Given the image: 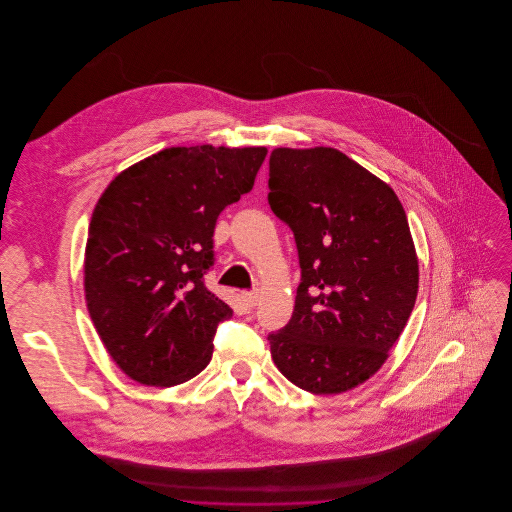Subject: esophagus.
<instances>
[{"instance_id": "esophagus-1", "label": "esophagus", "mask_w": 512, "mask_h": 512, "mask_svg": "<svg viewBox=\"0 0 512 512\" xmlns=\"http://www.w3.org/2000/svg\"><path fill=\"white\" fill-rule=\"evenodd\" d=\"M242 297H244V301L245 303H247V305H249V307H255V305H257V301H259V292H257V290H251V292H244V295H242Z\"/></svg>"}]
</instances>
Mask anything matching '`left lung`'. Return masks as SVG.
<instances>
[{
	"label": "left lung",
	"instance_id": "8db88e82",
	"mask_svg": "<svg viewBox=\"0 0 512 512\" xmlns=\"http://www.w3.org/2000/svg\"><path fill=\"white\" fill-rule=\"evenodd\" d=\"M268 205L292 228L301 282L290 322L268 334L278 370L336 395L380 370L407 326L418 259L399 197L334 147H276Z\"/></svg>",
	"mask_w": 512,
	"mask_h": 512
}]
</instances>
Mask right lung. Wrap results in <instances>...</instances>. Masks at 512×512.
<instances>
[{"label": "right lung", "instance_id": "obj_1", "mask_svg": "<svg viewBox=\"0 0 512 512\" xmlns=\"http://www.w3.org/2000/svg\"><path fill=\"white\" fill-rule=\"evenodd\" d=\"M267 147H169L99 197L84 292L107 353L132 380L171 388L209 365L232 309L209 292L220 211L253 188Z\"/></svg>", "mask_w": 512, "mask_h": 512}]
</instances>
